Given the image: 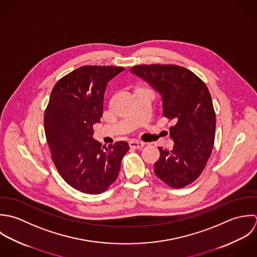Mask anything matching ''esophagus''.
Here are the masks:
<instances>
[{"mask_svg":"<svg viewBox=\"0 0 257 257\" xmlns=\"http://www.w3.org/2000/svg\"><path fill=\"white\" fill-rule=\"evenodd\" d=\"M129 145L131 148H134V149H141L144 147L145 143L143 142H139V141H135V140H132L129 142Z\"/></svg>","mask_w":257,"mask_h":257,"instance_id":"esophagus-1","label":"esophagus"}]
</instances>
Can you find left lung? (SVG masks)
I'll return each instance as SVG.
<instances>
[{
  "mask_svg": "<svg viewBox=\"0 0 257 257\" xmlns=\"http://www.w3.org/2000/svg\"><path fill=\"white\" fill-rule=\"evenodd\" d=\"M161 95L163 115L172 120V151L159 147L156 176L168 186L180 189L196 181L211 154L215 113L205 83L191 70L174 65L143 64L131 68Z\"/></svg>",
  "mask_w": 257,
  "mask_h": 257,
  "instance_id": "8db88e82",
  "label": "left lung"
}]
</instances>
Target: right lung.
Listing matches in <instances>:
<instances>
[{
  "mask_svg": "<svg viewBox=\"0 0 257 257\" xmlns=\"http://www.w3.org/2000/svg\"><path fill=\"white\" fill-rule=\"evenodd\" d=\"M120 66H81L59 79L45 112V131L54 166L63 180L85 194L98 195L118 177L129 150L125 141L108 147L93 139L100 122L107 83Z\"/></svg>",
  "mask_w": 257,
  "mask_h": 257,
  "instance_id": "add662e5",
  "label": "right lung"
}]
</instances>
